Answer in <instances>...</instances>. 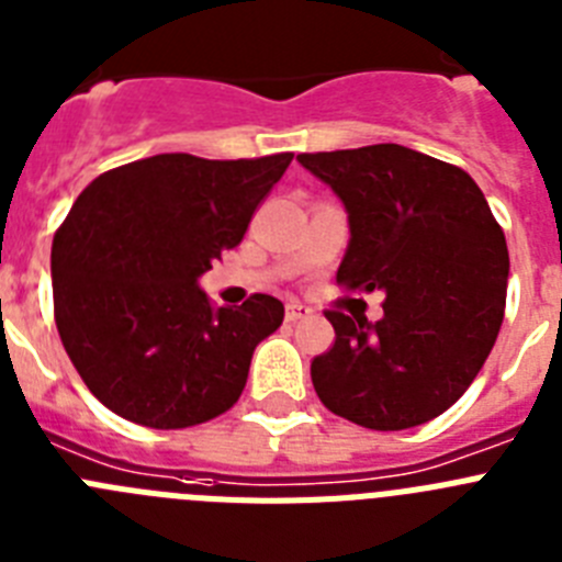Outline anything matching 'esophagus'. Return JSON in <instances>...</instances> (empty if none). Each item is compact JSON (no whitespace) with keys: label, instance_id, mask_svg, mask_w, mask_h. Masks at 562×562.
<instances>
[{"label":"esophagus","instance_id":"1","mask_svg":"<svg viewBox=\"0 0 562 562\" xmlns=\"http://www.w3.org/2000/svg\"><path fill=\"white\" fill-rule=\"evenodd\" d=\"M310 315H312L310 306L297 304V301H290V304H286V321H290V324H295V321H304V317H310Z\"/></svg>","mask_w":562,"mask_h":562}]
</instances>
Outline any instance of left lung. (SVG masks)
<instances>
[{"mask_svg":"<svg viewBox=\"0 0 562 562\" xmlns=\"http://www.w3.org/2000/svg\"><path fill=\"white\" fill-rule=\"evenodd\" d=\"M297 162L349 213L337 284L385 292L376 324L326 312L335 346L312 360L317 396L371 430L436 419L470 389L504 321L509 250L484 193L461 168L396 143Z\"/></svg>","mask_w":562,"mask_h":562,"instance_id":"1","label":"left lung"}]
</instances>
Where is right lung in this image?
I'll use <instances>...</instances> for the list:
<instances>
[{
	"label": "right lung",
	"mask_w": 562,
	"mask_h": 562,
	"mask_svg": "<svg viewBox=\"0 0 562 562\" xmlns=\"http://www.w3.org/2000/svg\"><path fill=\"white\" fill-rule=\"evenodd\" d=\"M292 154L202 160L157 154L89 182L53 238V306L69 360L117 416L154 430L202 425L245 391L284 304L213 306V258L245 238Z\"/></svg>",
	"instance_id": "obj_1"
}]
</instances>
